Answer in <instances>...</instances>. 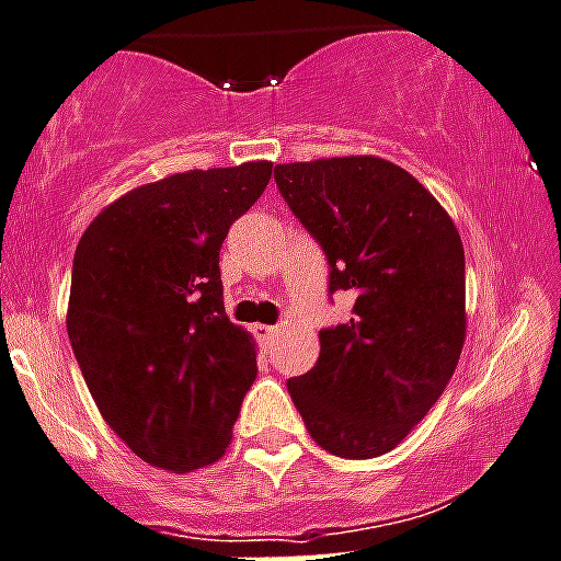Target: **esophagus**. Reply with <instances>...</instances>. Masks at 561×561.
Instances as JSON below:
<instances>
[{
    "mask_svg": "<svg viewBox=\"0 0 561 561\" xmlns=\"http://www.w3.org/2000/svg\"><path fill=\"white\" fill-rule=\"evenodd\" d=\"M275 335H277V324H255V339L264 341V344L275 341Z\"/></svg>",
    "mask_w": 561,
    "mask_h": 561,
    "instance_id": "34e87169",
    "label": "esophagus"
}]
</instances>
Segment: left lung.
I'll list each match as a JSON object with an SVG mask.
<instances>
[{"label":"left lung","mask_w":561,"mask_h":561,"mask_svg":"<svg viewBox=\"0 0 561 561\" xmlns=\"http://www.w3.org/2000/svg\"><path fill=\"white\" fill-rule=\"evenodd\" d=\"M277 190L330 264L352 319L319 333L291 377L295 408L324 451L369 460L399 446L449 386L466 341V253L432 192L380 157L275 164Z\"/></svg>","instance_id":"obj_1"}]
</instances>
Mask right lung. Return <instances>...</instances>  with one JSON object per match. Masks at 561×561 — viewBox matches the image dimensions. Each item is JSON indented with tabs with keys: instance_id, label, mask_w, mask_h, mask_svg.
<instances>
[{
	"instance_id": "obj_1",
	"label": "right lung",
	"mask_w": 561,
	"mask_h": 561,
	"mask_svg": "<svg viewBox=\"0 0 561 561\" xmlns=\"http://www.w3.org/2000/svg\"><path fill=\"white\" fill-rule=\"evenodd\" d=\"M272 162L173 173L117 197L77 244L68 339L90 397L140 460L173 473L226 455L255 344L226 317L220 248Z\"/></svg>"
}]
</instances>
